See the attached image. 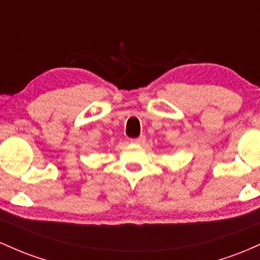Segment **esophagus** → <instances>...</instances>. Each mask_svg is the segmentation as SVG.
<instances>
[{"label": "esophagus", "instance_id": "1", "mask_svg": "<svg viewBox=\"0 0 260 260\" xmlns=\"http://www.w3.org/2000/svg\"><path fill=\"white\" fill-rule=\"evenodd\" d=\"M131 142L134 143V144L142 145V144H144V143H145V137L144 136H140V137H138V138L131 139Z\"/></svg>", "mask_w": 260, "mask_h": 260}]
</instances>
